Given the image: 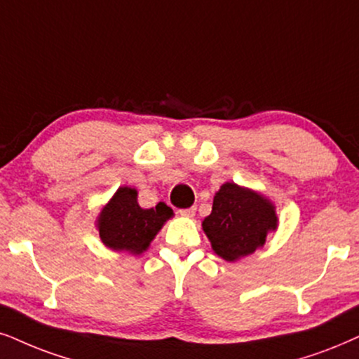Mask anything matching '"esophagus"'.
<instances>
[{"instance_id": "esophagus-1", "label": "esophagus", "mask_w": 359, "mask_h": 359, "mask_svg": "<svg viewBox=\"0 0 359 359\" xmlns=\"http://www.w3.org/2000/svg\"><path fill=\"white\" fill-rule=\"evenodd\" d=\"M195 210H197V208L190 207V208H182V210H179V213L182 217H194L195 215Z\"/></svg>"}]
</instances>
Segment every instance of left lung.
Here are the masks:
<instances>
[{"mask_svg":"<svg viewBox=\"0 0 359 359\" xmlns=\"http://www.w3.org/2000/svg\"><path fill=\"white\" fill-rule=\"evenodd\" d=\"M275 207L257 192L226 182L213 197L212 213L202 222L217 255L226 262L247 257L263 247L276 229Z\"/></svg>","mask_w":359,"mask_h":359,"instance_id":"obj_1","label":"left lung"}]
</instances>
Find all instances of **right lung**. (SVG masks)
Here are the masks:
<instances>
[{
  "instance_id": "obj_1",
  "label": "right lung",
  "mask_w": 359,
  "mask_h": 359,
  "mask_svg": "<svg viewBox=\"0 0 359 359\" xmlns=\"http://www.w3.org/2000/svg\"><path fill=\"white\" fill-rule=\"evenodd\" d=\"M172 215L174 212L164 202L156 208H142L135 189L121 187L99 215V235L112 250L142 253Z\"/></svg>"
}]
</instances>
